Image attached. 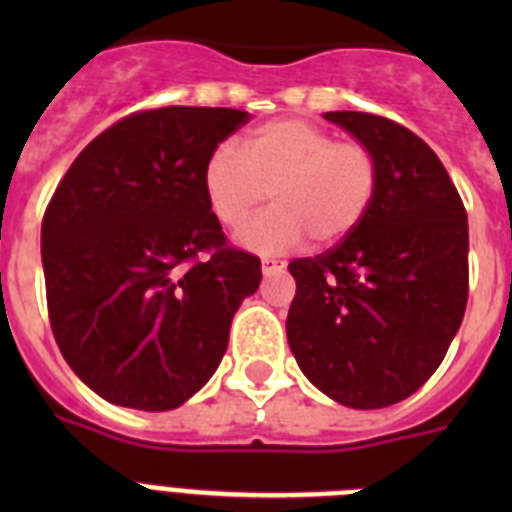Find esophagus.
Masks as SVG:
<instances>
[{"label": "esophagus", "mask_w": 512, "mask_h": 512, "mask_svg": "<svg viewBox=\"0 0 512 512\" xmlns=\"http://www.w3.org/2000/svg\"><path fill=\"white\" fill-rule=\"evenodd\" d=\"M284 261L279 259H261V271H264V277H271V274H279L284 269Z\"/></svg>", "instance_id": "esophagus-1"}]
</instances>
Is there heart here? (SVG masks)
I'll list each match as a JSON object with an SVG mask.
<instances>
[{"label":"heart","mask_w":512,"mask_h":512,"mask_svg":"<svg viewBox=\"0 0 512 512\" xmlns=\"http://www.w3.org/2000/svg\"><path fill=\"white\" fill-rule=\"evenodd\" d=\"M212 215L241 228L266 200L277 202L241 233L256 253H284L310 235L318 246L346 241L369 215L379 189V161L361 140L336 135L307 120L284 117L251 130L243 153L217 146L202 169Z\"/></svg>","instance_id":"heart-1"}]
</instances>
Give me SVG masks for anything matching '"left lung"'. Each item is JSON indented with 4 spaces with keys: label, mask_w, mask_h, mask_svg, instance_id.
Wrapping results in <instances>:
<instances>
[{
    "label": "left lung",
    "mask_w": 512,
    "mask_h": 512,
    "mask_svg": "<svg viewBox=\"0 0 512 512\" xmlns=\"http://www.w3.org/2000/svg\"><path fill=\"white\" fill-rule=\"evenodd\" d=\"M377 153L364 223L295 259L287 341L302 374L346 408L377 410L423 387L449 351L469 295L467 210L425 140L387 117L325 112Z\"/></svg>",
    "instance_id": "1"
}]
</instances>
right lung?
<instances>
[{"label":"right lung","mask_w":512,"mask_h":512,"mask_svg":"<svg viewBox=\"0 0 512 512\" xmlns=\"http://www.w3.org/2000/svg\"><path fill=\"white\" fill-rule=\"evenodd\" d=\"M248 112L158 107L89 143L40 230L63 359L112 405L174 410L205 387L261 261L228 246L202 189L205 161Z\"/></svg>","instance_id":"right-lung-1"}]
</instances>
